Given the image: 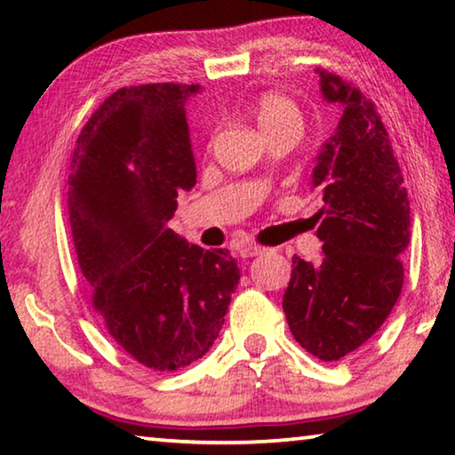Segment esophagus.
Segmentation results:
<instances>
[{"label":"esophagus","mask_w":455,"mask_h":455,"mask_svg":"<svg viewBox=\"0 0 455 455\" xmlns=\"http://www.w3.org/2000/svg\"><path fill=\"white\" fill-rule=\"evenodd\" d=\"M263 246H259V244H252V243H249V244H241L238 246V252H241V257L243 259H251V257H259V255H263Z\"/></svg>","instance_id":"esophagus-1"}]
</instances>
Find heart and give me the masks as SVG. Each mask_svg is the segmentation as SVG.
I'll use <instances>...</instances> for the list:
<instances>
[{"instance_id":"1","label":"heart","mask_w":455,"mask_h":455,"mask_svg":"<svg viewBox=\"0 0 455 455\" xmlns=\"http://www.w3.org/2000/svg\"><path fill=\"white\" fill-rule=\"evenodd\" d=\"M251 112L265 134L291 124L301 126V112H299L297 104L287 96L276 94V92H267V94L259 96Z\"/></svg>"}]
</instances>
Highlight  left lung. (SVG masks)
I'll return each instance as SVG.
<instances>
[{
    "label": "left lung",
    "mask_w": 455,
    "mask_h": 455,
    "mask_svg": "<svg viewBox=\"0 0 455 455\" xmlns=\"http://www.w3.org/2000/svg\"><path fill=\"white\" fill-rule=\"evenodd\" d=\"M317 74L323 98L343 112L311 180L325 203L315 214L323 259L317 265L292 259L283 311L303 349L337 361L373 337L397 303L411 219L402 168L375 104L337 74Z\"/></svg>",
    "instance_id": "1"
}]
</instances>
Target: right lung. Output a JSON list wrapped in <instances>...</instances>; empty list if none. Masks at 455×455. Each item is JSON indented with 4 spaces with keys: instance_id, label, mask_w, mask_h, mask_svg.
<instances>
[{
    "instance_id": "right-lung-1",
    "label": "right lung",
    "mask_w": 455,
    "mask_h": 455,
    "mask_svg": "<svg viewBox=\"0 0 455 455\" xmlns=\"http://www.w3.org/2000/svg\"><path fill=\"white\" fill-rule=\"evenodd\" d=\"M196 84L120 88L76 142L68 209L92 307L138 363L176 371L212 347L241 271L168 228L196 184L187 100Z\"/></svg>"
}]
</instances>
